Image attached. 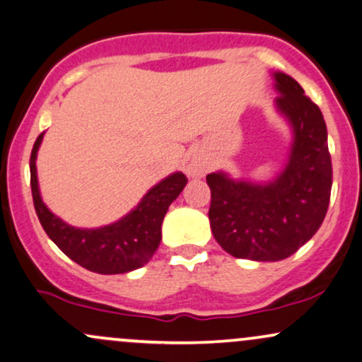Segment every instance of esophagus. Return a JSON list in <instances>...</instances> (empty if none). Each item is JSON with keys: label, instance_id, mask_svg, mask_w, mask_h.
Returning a JSON list of instances; mask_svg holds the SVG:
<instances>
[{"label": "esophagus", "instance_id": "34e87169", "mask_svg": "<svg viewBox=\"0 0 362 362\" xmlns=\"http://www.w3.org/2000/svg\"><path fill=\"white\" fill-rule=\"evenodd\" d=\"M206 172L207 167L201 158H192L189 161V165H187V175L189 177H204Z\"/></svg>", "mask_w": 362, "mask_h": 362}]
</instances>
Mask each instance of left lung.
I'll return each mask as SVG.
<instances>
[{"label": "left lung", "mask_w": 362, "mask_h": 362, "mask_svg": "<svg viewBox=\"0 0 362 362\" xmlns=\"http://www.w3.org/2000/svg\"><path fill=\"white\" fill-rule=\"evenodd\" d=\"M277 109L294 131L289 163L276 180L259 185L226 173L206 177L216 242L236 259L276 262L300 250L325 219L332 190L327 126L300 83L276 73Z\"/></svg>", "instance_id": "left-lung-1"}]
</instances>
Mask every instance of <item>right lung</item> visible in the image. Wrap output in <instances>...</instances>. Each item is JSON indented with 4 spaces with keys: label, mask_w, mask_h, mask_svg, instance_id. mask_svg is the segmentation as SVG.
I'll list each match as a JSON object with an SVG mask.
<instances>
[{
    "label": "right lung",
    "mask_w": 362,
    "mask_h": 362,
    "mask_svg": "<svg viewBox=\"0 0 362 362\" xmlns=\"http://www.w3.org/2000/svg\"><path fill=\"white\" fill-rule=\"evenodd\" d=\"M37 138L30 155V187L37 218L44 231L73 262L97 274H124L143 267L156 252L161 240V223L168 206L187 184L177 172L161 180L144 195L126 218L97 230H81L66 224L45 207L37 185L35 158L42 141Z\"/></svg>",
    "instance_id": "1"
}]
</instances>
